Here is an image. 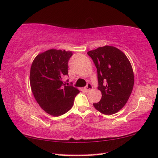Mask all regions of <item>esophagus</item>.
<instances>
[{"label": "esophagus", "mask_w": 158, "mask_h": 158, "mask_svg": "<svg viewBox=\"0 0 158 158\" xmlns=\"http://www.w3.org/2000/svg\"><path fill=\"white\" fill-rule=\"evenodd\" d=\"M93 89V86H92V85H91V83H87V85H86V87H85V90L86 91H90V90H91Z\"/></svg>", "instance_id": "34e87169"}]
</instances>
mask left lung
<instances>
[{"instance_id":"left-lung-1","label":"left lung","mask_w":158,"mask_h":158,"mask_svg":"<svg viewBox=\"0 0 158 158\" xmlns=\"http://www.w3.org/2000/svg\"><path fill=\"white\" fill-rule=\"evenodd\" d=\"M87 54L93 60L98 72V89L100 101L94 106L101 113L111 115L126 104L134 85L132 66L126 55L110 46L99 47Z\"/></svg>"}]
</instances>
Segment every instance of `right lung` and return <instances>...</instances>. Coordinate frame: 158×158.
I'll return each instance as SVG.
<instances>
[{
    "label": "right lung",
    "mask_w": 158,
    "mask_h": 158,
    "mask_svg": "<svg viewBox=\"0 0 158 158\" xmlns=\"http://www.w3.org/2000/svg\"><path fill=\"white\" fill-rule=\"evenodd\" d=\"M72 55L64 50L51 49L38 54L32 62L29 77L32 93L40 107L54 116L67 112L80 92L63 81L68 75V62Z\"/></svg>",
    "instance_id": "right-lung-1"
}]
</instances>
